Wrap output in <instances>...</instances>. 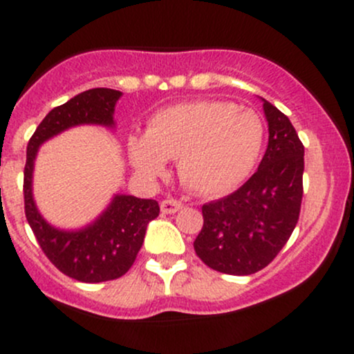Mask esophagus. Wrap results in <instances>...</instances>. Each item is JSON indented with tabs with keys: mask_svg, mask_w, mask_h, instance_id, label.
<instances>
[{
	"mask_svg": "<svg viewBox=\"0 0 354 354\" xmlns=\"http://www.w3.org/2000/svg\"><path fill=\"white\" fill-rule=\"evenodd\" d=\"M160 206H161V211H163L165 214H173V213H176V211H180L183 205L176 200H163Z\"/></svg>",
	"mask_w": 354,
	"mask_h": 354,
	"instance_id": "34e87169",
	"label": "esophagus"
}]
</instances>
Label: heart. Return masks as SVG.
Returning a JSON list of instances; mask_svg holds the SVG:
<instances>
[{"label": "heart", "mask_w": 354, "mask_h": 354, "mask_svg": "<svg viewBox=\"0 0 354 354\" xmlns=\"http://www.w3.org/2000/svg\"><path fill=\"white\" fill-rule=\"evenodd\" d=\"M258 113L226 101H189L149 118L145 135L128 138V158L140 174L156 178L178 158L186 188L206 196L230 193L246 180L261 153Z\"/></svg>", "instance_id": "heart-1"}]
</instances>
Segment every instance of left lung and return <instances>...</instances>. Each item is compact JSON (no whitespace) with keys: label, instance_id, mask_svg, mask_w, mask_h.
<instances>
[{"label":"left lung","instance_id":"1","mask_svg":"<svg viewBox=\"0 0 354 354\" xmlns=\"http://www.w3.org/2000/svg\"><path fill=\"white\" fill-rule=\"evenodd\" d=\"M270 129L258 171L234 193L203 205V228L193 246L211 270L253 274L270 265L299 219L304 146L290 118L263 104Z\"/></svg>","mask_w":354,"mask_h":354}]
</instances>
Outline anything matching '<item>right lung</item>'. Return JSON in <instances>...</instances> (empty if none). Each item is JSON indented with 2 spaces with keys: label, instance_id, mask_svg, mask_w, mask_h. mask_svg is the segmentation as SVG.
<instances>
[{
  "label": "right lung",
  "instance_id": "add662e5",
  "mask_svg": "<svg viewBox=\"0 0 354 354\" xmlns=\"http://www.w3.org/2000/svg\"><path fill=\"white\" fill-rule=\"evenodd\" d=\"M120 96V91L109 88H93L80 93L44 116L26 148L23 194L28 223L39 248L53 265L63 274L83 283L111 281L128 273L143 245L146 226L160 214V205L154 200L120 194L98 221L88 228L56 230L44 221L35 206L31 194L33 163L39 145L63 129L83 123L111 126L113 111Z\"/></svg>",
  "mask_w": 354,
  "mask_h": 354
}]
</instances>
